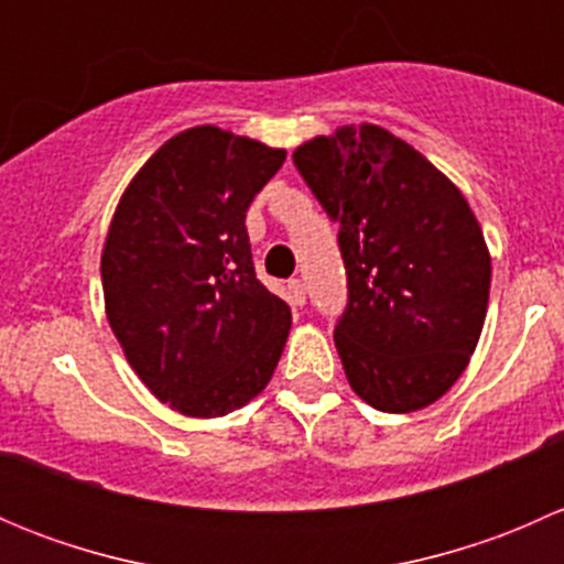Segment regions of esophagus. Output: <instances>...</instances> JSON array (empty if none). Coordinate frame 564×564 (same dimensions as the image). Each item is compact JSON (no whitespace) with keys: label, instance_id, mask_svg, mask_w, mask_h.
<instances>
[{"label":"esophagus","instance_id":"obj_1","mask_svg":"<svg viewBox=\"0 0 564 564\" xmlns=\"http://www.w3.org/2000/svg\"><path fill=\"white\" fill-rule=\"evenodd\" d=\"M289 300H292V305H297V308L305 305V283L300 281V278H292V281H289Z\"/></svg>","mask_w":564,"mask_h":564}]
</instances>
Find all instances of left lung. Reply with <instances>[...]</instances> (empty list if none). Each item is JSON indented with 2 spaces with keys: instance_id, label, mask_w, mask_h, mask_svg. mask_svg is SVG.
Wrapping results in <instances>:
<instances>
[{
  "instance_id": "obj_1",
  "label": "left lung",
  "mask_w": 564,
  "mask_h": 564,
  "mask_svg": "<svg viewBox=\"0 0 564 564\" xmlns=\"http://www.w3.org/2000/svg\"><path fill=\"white\" fill-rule=\"evenodd\" d=\"M294 166L338 224L346 308L335 349L351 390L403 414L464 373L488 308L491 256L460 191L377 124H344L294 150Z\"/></svg>"
}]
</instances>
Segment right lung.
Masks as SVG:
<instances>
[{"label":"right lung","instance_id":"obj_1","mask_svg":"<svg viewBox=\"0 0 564 564\" xmlns=\"http://www.w3.org/2000/svg\"><path fill=\"white\" fill-rule=\"evenodd\" d=\"M286 152L202 124L133 176L100 278L124 357L163 403L220 417L270 382L292 311L256 278L246 213Z\"/></svg>","mask_w":564,"mask_h":564}]
</instances>
